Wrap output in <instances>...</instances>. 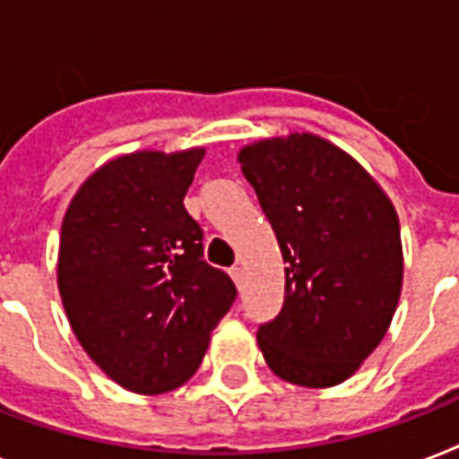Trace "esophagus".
Instances as JSON below:
<instances>
[{
  "instance_id": "34e87169",
  "label": "esophagus",
  "mask_w": 459,
  "mask_h": 459,
  "mask_svg": "<svg viewBox=\"0 0 459 459\" xmlns=\"http://www.w3.org/2000/svg\"><path fill=\"white\" fill-rule=\"evenodd\" d=\"M229 273H230V279H233V283H236L238 288L243 286V269H240V266H230Z\"/></svg>"
}]
</instances>
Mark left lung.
<instances>
[{
    "label": "left lung",
    "instance_id": "obj_1",
    "mask_svg": "<svg viewBox=\"0 0 459 459\" xmlns=\"http://www.w3.org/2000/svg\"><path fill=\"white\" fill-rule=\"evenodd\" d=\"M238 161L286 262V300L259 326V350L283 381L342 384L384 341L398 307L395 207L355 159L312 133L252 143Z\"/></svg>",
    "mask_w": 459,
    "mask_h": 459
}]
</instances>
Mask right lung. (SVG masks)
I'll list each match as a JSON object with an SVG mask.
<instances>
[{
    "mask_svg": "<svg viewBox=\"0 0 459 459\" xmlns=\"http://www.w3.org/2000/svg\"><path fill=\"white\" fill-rule=\"evenodd\" d=\"M204 150L133 152L90 176L61 223L56 281L68 324L100 369L140 395L186 384L236 300L202 259L183 207Z\"/></svg>",
    "mask_w": 459,
    "mask_h": 459,
    "instance_id": "right-lung-1",
    "label": "right lung"
}]
</instances>
